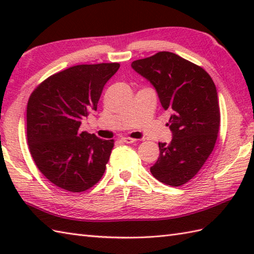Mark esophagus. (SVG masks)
Instances as JSON below:
<instances>
[{
	"instance_id": "34e87169",
	"label": "esophagus",
	"mask_w": 254,
	"mask_h": 254,
	"mask_svg": "<svg viewBox=\"0 0 254 254\" xmlns=\"http://www.w3.org/2000/svg\"><path fill=\"white\" fill-rule=\"evenodd\" d=\"M121 139H122V142L127 143V144H132V143H135V142H136V139H135V138L127 137V136H126V137H122Z\"/></svg>"
}]
</instances>
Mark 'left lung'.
<instances>
[{"instance_id": "8db88e82", "label": "left lung", "mask_w": 254, "mask_h": 254, "mask_svg": "<svg viewBox=\"0 0 254 254\" xmlns=\"http://www.w3.org/2000/svg\"><path fill=\"white\" fill-rule=\"evenodd\" d=\"M132 68L149 80L169 110L172 139L158 143L159 157L150 172L158 181L179 187L190 181L212 154L220 124L217 90L201 66L176 53L161 51L133 61Z\"/></svg>"}]
</instances>
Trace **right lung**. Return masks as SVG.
<instances>
[{"mask_svg": "<svg viewBox=\"0 0 254 254\" xmlns=\"http://www.w3.org/2000/svg\"><path fill=\"white\" fill-rule=\"evenodd\" d=\"M119 63L82 64L51 75L32 91L27 105V142L36 166L62 190L83 192L106 170L113 139L80 130L97 110L104 86Z\"/></svg>", "mask_w": 254, "mask_h": 254, "instance_id": "add662e5", "label": "right lung"}]
</instances>
